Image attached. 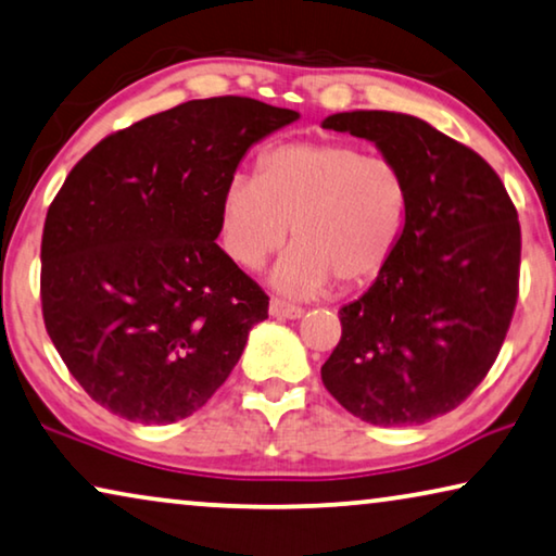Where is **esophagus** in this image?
Returning a JSON list of instances; mask_svg holds the SVG:
<instances>
[{
    "mask_svg": "<svg viewBox=\"0 0 556 556\" xmlns=\"http://www.w3.org/2000/svg\"><path fill=\"white\" fill-rule=\"evenodd\" d=\"M269 314H271V317H279V319H300L304 309L300 304H289L285 300H279V296H271Z\"/></svg>",
    "mask_w": 556,
    "mask_h": 556,
    "instance_id": "esophagus-1",
    "label": "esophagus"
}]
</instances>
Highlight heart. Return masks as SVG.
<instances>
[{"instance_id": "1", "label": "heart", "mask_w": 556, "mask_h": 556, "mask_svg": "<svg viewBox=\"0 0 556 556\" xmlns=\"http://www.w3.org/2000/svg\"><path fill=\"white\" fill-rule=\"evenodd\" d=\"M409 181L389 156L344 142H289L256 160L254 177H231L219 202L222 247L244 269H262L287 242L277 267L287 294L344 289L382 275L400 247Z\"/></svg>"}]
</instances>
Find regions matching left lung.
Instances as JSON below:
<instances>
[{"instance_id": "1", "label": "left lung", "mask_w": 556, "mask_h": 556, "mask_svg": "<svg viewBox=\"0 0 556 556\" xmlns=\"http://www.w3.org/2000/svg\"><path fill=\"white\" fill-rule=\"evenodd\" d=\"M321 127L375 142L409 181L400 247L339 309L327 392L377 427L457 409L500 354L519 296L517 206L475 149L394 112L331 114Z\"/></svg>"}]
</instances>
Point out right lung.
Listing matches in <instances>:
<instances>
[{
	"mask_svg": "<svg viewBox=\"0 0 556 556\" xmlns=\"http://www.w3.org/2000/svg\"><path fill=\"white\" fill-rule=\"evenodd\" d=\"M210 97L112 131L66 174L41 231V317L104 409L172 425L227 382L269 296L219 250V202L247 149L294 122Z\"/></svg>",
	"mask_w": 556,
	"mask_h": 556,
	"instance_id": "1",
	"label": "right lung"
}]
</instances>
